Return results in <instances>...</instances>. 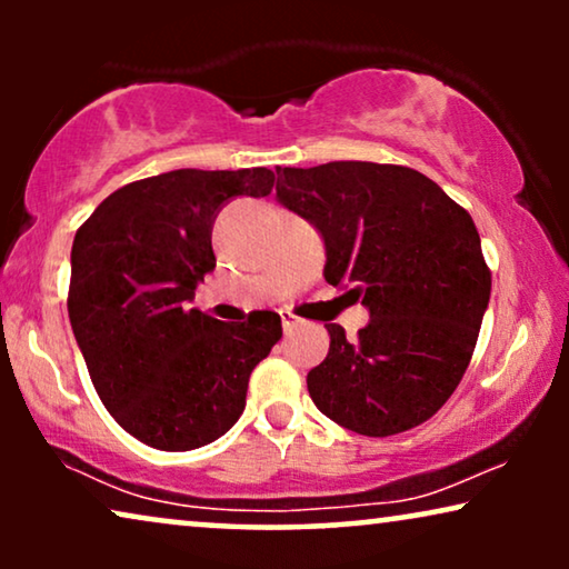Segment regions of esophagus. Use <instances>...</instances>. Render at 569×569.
Returning <instances> with one entry per match:
<instances>
[{"mask_svg": "<svg viewBox=\"0 0 569 569\" xmlns=\"http://www.w3.org/2000/svg\"><path fill=\"white\" fill-rule=\"evenodd\" d=\"M302 326H306V321H300V318H295L292 313H282L284 333H295L298 329H302Z\"/></svg>", "mask_w": 569, "mask_h": 569, "instance_id": "34e87169", "label": "esophagus"}]
</instances>
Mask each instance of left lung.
<instances>
[{"label":"left lung","mask_w":569,"mask_h":569,"mask_svg":"<svg viewBox=\"0 0 569 569\" xmlns=\"http://www.w3.org/2000/svg\"><path fill=\"white\" fill-rule=\"evenodd\" d=\"M277 201L318 230L326 282L370 313L357 339L326 323L310 399L368 438L427 422L461 383L492 292L471 214L419 170L362 160L277 168Z\"/></svg>","instance_id":"8db88e82"}]
</instances>
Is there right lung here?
Here are the masks:
<instances>
[{"label": "right lung", "instance_id": "right-lung-1", "mask_svg": "<svg viewBox=\"0 0 569 569\" xmlns=\"http://www.w3.org/2000/svg\"><path fill=\"white\" fill-rule=\"evenodd\" d=\"M271 186L269 168L170 170L113 191L77 230L67 300L77 347L100 401L144 446L176 453L222 438L282 339L274 310L224 323L189 308L217 263L220 209Z\"/></svg>", "mask_w": 569, "mask_h": 569}]
</instances>
